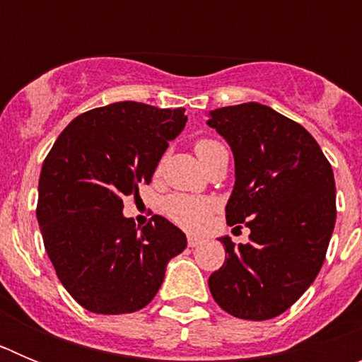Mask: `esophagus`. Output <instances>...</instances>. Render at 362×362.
Returning a JSON list of instances; mask_svg holds the SVG:
<instances>
[{
  "label": "esophagus",
  "instance_id": "obj_1",
  "mask_svg": "<svg viewBox=\"0 0 362 362\" xmlns=\"http://www.w3.org/2000/svg\"><path fill=\"white\" fill-rule=\"evenodd\" d=\"M201 243H203V239L196 238V235H188V246H192V248H196V246H199Z\"/></svg>",
  "mask_w": 362,
  "mask_h": 362
}]
</instances>
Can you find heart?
I'll return each mask as SVG.
<instances>
[{
    "label": "heart",
    "instance_id": "obj_1",
    "mask_svg": "<svg viewBox=\"0 0 362 362\" xmlns=\"http://www.w3.org/2000/svg\"><path fill=\"white\" fill-rule=\"evenodd\" d=\"M221 145L216 139L203 137L196 143V153L203 163L216 152ZM217 203L212 197L190 196V194H170L163 201V212L181 228L190 232H199L209 225L212 212L216 210Z\"/></svg>",
    "mask_w": 362,
    "mask_h": 362
}]
</instances>
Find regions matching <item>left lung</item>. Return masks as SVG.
<instances>
[{"label": "left lung", "mask_w": 362, "mask_h": 362, "mask_svg": "<svg viewBox=\"0 0 362 362\" xmlns=\"http://www.w3.org/2000/svg\"><path fill=\"white\" fill-rule=\"evenodd\" d=\"M209 124L235 161L226 223L250 228L246 245L219 239L228 257L210 276V292L233 317L267 321L286 312L325 263L337 214L334 172L312 134L267 105L216 108Z\"/></svg>", "instance_id": "8db88e82"}]
</instances>
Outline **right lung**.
<instances>
[{"instance_id": "obj_1", "label": "right lung", "mask_w": 362, "mask_h": 362, "mask_svg": "<svg viewBox=\"0 0 362 362\" xmlns=\"http://www.w3.org/2000/svg\"><path fill=\"white\" fill-rule=\"evenodd\" d=\"M185 108L119 101L78 116L59 134L40 175L37 223L66 292L94 313L145 308L187 235L161 216L143 228L123 216L185 129Z\"/></svg>"}]
</instances>
